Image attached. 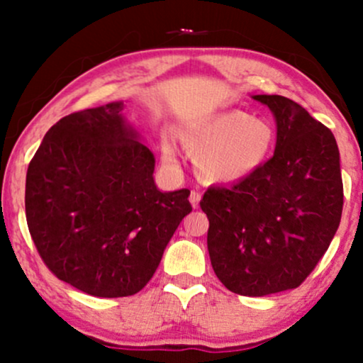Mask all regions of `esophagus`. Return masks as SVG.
<instances>
[{
	"label": "esophagus",
	"instance_id": "1",
	"mask_svg": "<svg viewBox=\"0 0 363 363\" xmlns=\"http://www.w3.org/2000/svg\"><path fill=\"white\" fill-rule=\"evenodd\" d=\"M199 199H201V194H199L198 191H191L189 201H191V205H193V208L199 206Z\"/></svg>",
	"mask_w": 363,
	"mask_h": 363
}]
</instances>
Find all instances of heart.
Returning a JSON list of instances; mask_svg holds the SVG:
<instances>
[{
	"instance_id": "heart-1",
	"label": "heart",
	"mask_w": 363,
	"mask_h": 363,
	"mask_svg": "<svg viewBox=\"0 0 363 363\" xmlns=\"http://www.w3.org/2000/svg\"><path fill=\"white\" fill-rule=\"evenodd\" d=\"M273 143L272 124L239 109L218 112L184 136L187 153L206 182H237L252 176L269 157ZM165 160L174 162L169 150Z\"/></svg>"
}]
</instances>
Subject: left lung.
<instances>
[{
    "mask_svg": "<svg viewBox=\"0 0 363 363\" xmlns=\"http://www.w3.org/2000/svg\"><path fill=\"white\" fill-rule=\"evenodd\" d=\"M277 118L274 155L230 187H210L208 252L228 290L262 297L297 289L318 266L343 211L340 152L331 129L281 95H256Z\"/></svg>",
    "mask_w": 363,
    "mask_h": 363,
    "instance_id": "1",
    "label": "left lung"
}]
</instances>
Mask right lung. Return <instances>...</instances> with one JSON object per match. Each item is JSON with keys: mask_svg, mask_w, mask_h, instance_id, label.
<instances>
[{"mask_svg": "<svg viewBox=\"0 0 363 363\" xmlns=\"http://www.w3.org/2000/svg\"><path fill=\"white\" fill-rule=\"evenodd\" d=\"M121 111L123 102H111L57 121L25 182L28 232L44 264L104 298L138 294L193 210L187 189H157L153 153Z\"/></svg>", "mask_w": 363, "mask_h": 363, "instance_id": "obj_1", "label": "right lung"}]
</instances>
